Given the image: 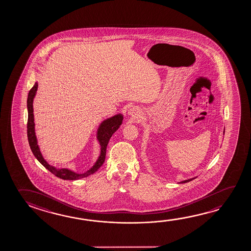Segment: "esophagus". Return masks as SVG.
Here are the masks:
<instances>
[{
    "instance_id": "1",
    "label": "esophagus",
    "mask_w": 251,
    "mask_h": 251,
    "mask_svg": "<svg viewBox=\"0 0 251 251\" xmlns=\"http://www.w3.org/2000/svg\"><path fill=\"white\" fill-rule=\"evenodd\" d=\"M140 108L137 107V106H134V107H130L129 109H128V115H131V116H134V117H136V116H138L140 115Z\"/></svg>"
}]
</instances>
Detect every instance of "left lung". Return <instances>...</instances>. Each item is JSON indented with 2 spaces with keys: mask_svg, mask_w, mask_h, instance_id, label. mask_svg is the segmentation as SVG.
<instances>
[{
  "mask_svg": "<svg viewBox=\"0 0 251 251\" xmlns=\"http://www.w3.org/2000/svg\"><path fill=\"white\" fill-rule=\"evenodd\" d=\"M224 132H223V133H224ZM194 178H196V177H192V178H190V179H186V180L181 181V182H179V184H183V183H187V182H189V181L193 180V179H194Z\"/></svg>",
  "mask_w": 251,
  "mask_h": 251,
  "instance_id": "1",
  "label": "left lung"
}]
</instances>
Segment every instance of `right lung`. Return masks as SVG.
I'll use <instances>...</instances> for the list:
<instances>
[{
	"label": "right lung",
	"mask_w": 251,
	"mask_h": 251,
	"mask_svg": "<svg viewBox=\"0 0 251 251\" xmlns=\"http://www.w3.org/2000/svg\"><path fill=\"white\" fill-rule=\"evenodd\" d=\"M37 83H35L33 87L29 90L27 99V108H28V124H27V135L29 141V147L31 151L36 156L37 160L41 163L48 171L54 174L56 177L66 179V180H77L79 178L87 177L91 174H94L98 171V169L103 165L105 157H106V151L109 139L111 138L112 135L115 133L120 126L123 124L124 116L122 114L114 115L110 118L104 120L101 124H100L98 130H97V140L100 145V154L95 165L92 168L89 169L87 172L84 173H76L66 168L57 169L52 165H49L45 158L42 156L41 151L37 145V136L35 133V123H34L33 114V100L35 95L37 94Z\"/></svg>",
	"instance_id": "right-lung-1"
}]
</instances>
